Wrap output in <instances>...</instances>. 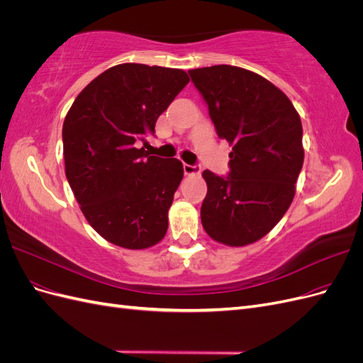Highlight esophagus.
Segmentation results:
<instances>
[{"label":"esophagus","mask_w":363,"mask_h":363,"mask_svg":"<svg viewBox=\"0 0 363 363\" xmlns=\"http://www.w3.org/2000/svg\"><path fill=\"white\" fill-rule=\"evenodd\" d=\"M183 171L186 175H196L201 172V168L199 164H189V163H183Z\"/></svg>","instance_id":"obj_1"}]
</instances>
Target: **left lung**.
I'll use <instances>...</instances> for the list:
<instances>
[{"label":"left lung","instance_id":"obj_1","mask_svg":"<svg viewBox=\"0 0 363 363\" xmlns=\"http://www.w3.org/2000/svg\"><path fill=\"white\" fill-rule=\"evenodd\" d=\"M189 75L216 135L232 145L227 177L203 172V227L224 245L252 244L276 227L294 200L304 160L300 115L279 87L248 69L215 65Z\"/></svg>","mask_w":363,"mask_h":363}]
</instances>
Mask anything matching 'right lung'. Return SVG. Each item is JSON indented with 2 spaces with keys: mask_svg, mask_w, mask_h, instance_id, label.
Listing matches in <instances>:
<instances>
[{
  "mask_svg": "<svg viewBox=\"0 0 363 363\" xmlns=\"http://www.w3.org/2000/svg\"><path fill=\"white\" fill-rule=\"evenodd\" d=\"M188 83L182 69L116 65L84 87L65 118L68 183L87 223L108 242L144 250L167 235L183 164L139 145Z\"/></svg>",
  "mask_w": 363,
  "mask_h": 363,
  "instance_id": "add662e5",
  "label": "right lung"
}]
</instances>
